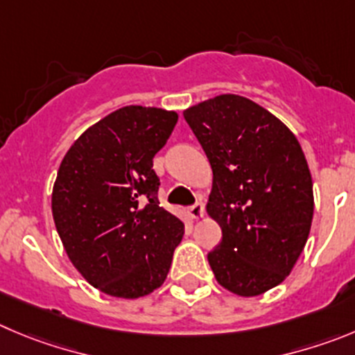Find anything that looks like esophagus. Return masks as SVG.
<instances>
[{
	"instance_id": "esophagus-1",
	"label": "esophagus",
	"mask_w": 355,
	"mask_h": 355,
	"mask_svg": "<svg viewBox=\"0 0 355 355\" xmlns=\"http://www.w3.org/2000/svg\"><path fill=\"white\" fill-rule=\"evenodd\" d=\"M189 215H191V218H200L203 217L205 214V207L203 203H194L193 207H189Z\"/></svg>"
}]
</instances>
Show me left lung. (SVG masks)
Segmentation results:
<instances>
[{
	"label": "left lung",
	"mask_w": 355,
	"mask_h": 355,
	"mask_svg": "<svg viewBox=\"0 0 355 355\" xmlns=\"http://www.w3.org/2000/svg\"><path fill=\"white\" fill-rule=\"evenodd\" d=\"M184 117L214 171L207 211L223 241L208 252L211 271L224 289L259 296L286 280L310 234L313 185L300 141L243 96H215Z\"/></svg>",
	"instance_id": "left-lung-1"
}]
</instances>
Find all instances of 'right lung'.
Wrapping results in <instances>:
<instances>
[{"mask_svg": "<svg viewBox=\"0 0 355 355\" xmlns=\"http://www.w3.org/2000/svg\"><path fill=\"white\" fill-rule=\"evenodd\" d=\"M177 121L162 108H119L91 125L59 166L55 230L73 266L101 293L135 300L166 280L184 223L159 207L152 159Z\"/></svg>", "mask_w": 355, "mask_h": 355, "instance_id": "add662e5", "label": "right lung"}]
</instances>
